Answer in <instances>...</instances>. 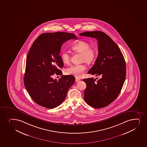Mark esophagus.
<instances>
[{
	"label": "esophagus",
	"instance_id": "1",
	"mask_svg": "<svg viewBox=\"0 0 147 147\" xmlns=\"http://www.w3.org/2000/svg\"><path fill=\"white\" fill-rule=\"evenodd\" d=\"M79 81H80V79L79 78H76L75 79V82H78Z\"/></svg>",
	"mask_w": 147,
	"mask_h": 147
}]
</instances>
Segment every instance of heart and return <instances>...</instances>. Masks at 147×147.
Segmentation results:
<instances>
[{
    "label": "heart",
    "instance_id": "obj_1",
    "mask_svg": "<svg viewBox=\"0 0 147 147\" xmlns=\"http://www.w3.org/2000/svg\"><path fill=\"white\" fill-rule=\"evenodd\" d=\"M90 46L91 45L88 42L81 40L73 44L71 46V49L74 52L81 53L82 61H85L86 63L90 64L94 61L97 55L96 50ZM61 56L62 62L65 64H68L70 62L71 56L69 53L63 51L61 53ZM86 69V66L85 64H75L67 68L65 72L76 77H80Z\"/></svg>",
    "mask_w": 147,
    "mask_h": 147
}]
</instances>
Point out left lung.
<instances>
[{"instance_id": "1", "label": "left lung", "mask_w": 147, "mask_h": 147, "mask_svg": "<svg viewBox=\"0 0 147 147\" xmlns=\"http://www.w3.org/2000/svg\"><path fill=\"white\" fill-rule=\"evenodd\" d=\"M79 35L97 40L98 57L88 73L101 77L97 81L92 78L83 79L86 85L84 98L93 108L106 107L117 98L123 88L126 77L124 57L118 46L103 32L87 31Z\"/></svg>"}]
</instances>
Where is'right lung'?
I'll return each instance as SVG.
<instances>
[{
  "mask_svg": "<svg viewBox=\"0 0 147 147\" xmlns=\"http://www.w3.org/2000/svg\"><path fill=\"white\" fill-rule=\"evenodd\" d=\"M71 39L73 33L62 32L43 33L33 43L28 53L24 74V86L35 103L52 109L62 103L68 90L74 83L72 75H62L58 80L53 76L62 75L64 65L59 55L62 44Z\"/></svg>",
  "mask_w": 147,
  "mask_h": 147,
  "instance_id": "add662e5",
  "label": "right lung"
}]
</instances>
